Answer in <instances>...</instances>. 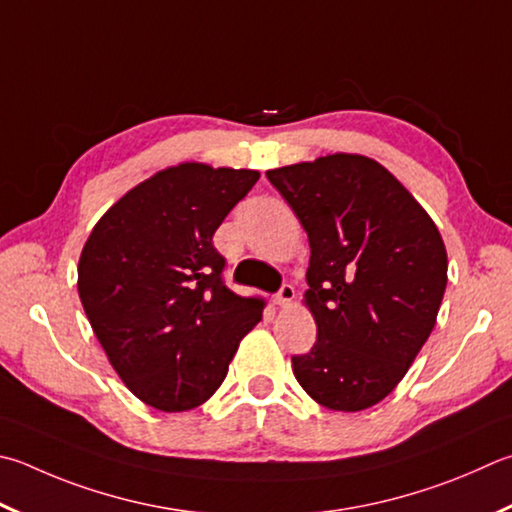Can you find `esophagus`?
<instances>
[{
    "label": "esophagus",
    "instance_id": "obj_1",
    "mask_svg": "<svg viewBox=\"0 0 512 512\" xmlns=\"http://www.w3.org/2000/svg\"><path fill=\"white\" fill-rule=\"evenodd\" d=\"M293 297H295V288H293L291 284H282V288H280V291H277V295H275V304L288 306V304L293 302Z\"/></svg>",
    "mask_w": 512,
    "mask_h": 512
}]
</instances>
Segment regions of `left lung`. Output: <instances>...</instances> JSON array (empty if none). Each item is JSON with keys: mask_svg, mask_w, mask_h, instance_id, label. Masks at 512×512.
I'll list each match as a JSON object with an SVG mask.
<instances>
[{"mask_svg": "<svg viewBox=\"0 0 512 512\" xmlns=\"http://www.w3.org/2000/svg\"><path fill=\"white\" fill-rule=\"evenodd\" d=\"M309 235L304 304L318 324L293 374L315 403L360 412L401 383L448 284L439 228L374 159L329 154L266 172Z\"/></svg>", "mask_w": 512, "mask_h": 512, "instance_id": "8db88e82", "label": "left lung"}]
</instances>
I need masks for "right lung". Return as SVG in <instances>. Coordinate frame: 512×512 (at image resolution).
<instances>
[{
	"mask_svg": "<svg viewBox=\"0 0 512 512\" xmlns=\"http://www.w3.org/2000/svg\"><path fill=\"white\" fill-rule=\"evenodd\" d=\"M259 172L181 163L118 199L91 230L78 295L111 367L161 412L199 407L217 392L264 300L224 284L212 246L221 221Z\"/></svg>",
	"mask_w": 512,
	"mask_h": 512,
	"instance_id": "add662e5",
	"label": "right lung"
}]
</instances>
